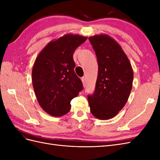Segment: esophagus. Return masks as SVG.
I'll use <instances>...</instances> for the list:
<instances>
[{
  "label": "esophagus",
  "mask_w": 160,
  "mask_h": 160,
  "mask_svg": "<svg viewBox=\"0 0 160 160\" xmlns=\"http://www.w3.org/2000/svg\"><path fill=\"white\" fill-rule=\"evenodd\" d=\"M81 81H82V83H83V85L85 86V77H82Z\"/></svg>",
  "instance_id": "obj_1"
}]
</instances>
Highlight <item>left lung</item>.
<instances>
[{
	"label": "left lung",
	"mask_w": 160,
	"mask_h": 160,
	"mask_svg": "<svg viewBox=\"0 0 160 160\" xmlns=\"http://www.w3.org/2000/svg\"><path fill=\"white\" fill-rule=\"evenodd\" d=\"M89 40L95 52L98 75L93 94L88 95L90 111L99 119L113 118L126 103L133 72L127 55L113 38L95 35Z\"/></svg>",
	"instance_id": "obj_1"
}]
</instances>
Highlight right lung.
<instances>
[{"mask_svg":"<svg viewBox=\"0 0 160 160\" xmlns=\"http://www.w3.org/2000/svg\"><path fill=\"white\" fill-rule=\"evenodd\" d=\"M88 37L67 34L52 41L38 55L32 71L34 91L45 112L60 117L71 109V101L83 89L74 71L72 55Z\"/></svg>","mask_w":160,"mask_h":160,"instance_id":"1","label":"right lung"}]
</instances>
